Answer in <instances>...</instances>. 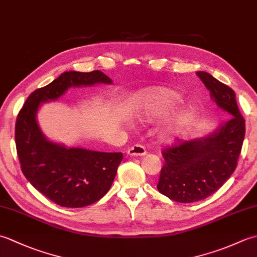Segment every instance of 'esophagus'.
Masks as SVG:
<instances>
[{
    "instance_id": "obj_1",
    "label": "esophagus",
    "mask_w": 257,
    "mask_h": 257,
    "mask_svg": "<svg viewBox=\"0 0 257 257\" xmlns=\"http://www.w3.org/2000/svg\"><path fill=\"white\" fill-rule=\"evenodd\" d=\"M128 155L129 156H136V157L145 156L146 155V148L141 145H135L133 147H130V148L128 149Z\"/></svg>"
}]
</instances>
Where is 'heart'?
Listing matches in <instances>:
<instances>
[{
  "instance_id": "b5f03b06",
  "label": "heart",
  "mask_w": 257,
  "mask_h": 257,
  "mask_svg": "<svg viewBox=\"0 0 257 257\" xmlns=\"http://www.w3.org/2000/svg\"><path fill=\"white\" fill-rule=\"evenodd\" d=\"M182 97L169 88L147 89L140 96L139 113L148 120H158L172 113L180 106ZM193 113L184 110L176 114L161 130L160 138L174 141L185 137L193 125Z\"/></svg>"
}]
</instances>
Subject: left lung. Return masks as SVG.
<instances>
[{
	"instance_id": "obj_1",
	"label": "left lung",
	"mask_w": 257,
	"mask_h": 257,
	"mask_svg": "<svg viewBox=\"0 0 257 257\" xmlns=\"http://www.w3.org/2000/svg\"><path fill=\"white\" fill-rule=\"evenodd\" d=\"M196 75L209 89L212 100L230 116L204 138L163 149L165 163L157 188L169 199L181 203L204 200L226 182L237 166L245 136V120L234 90L209 73Z\"/></svg>"
}]
</instances>
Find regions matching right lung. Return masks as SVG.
I'll list each match as a JSON object with an SVG mask.
<instances>
[{"instance_id":"obj_1","label":"right lung","mask_w":257,"mask_h":257,"mask_svg":"<svg viewBox=\"0 0 257 257\" xmlns=\"http://www.w3.org/2000/svg\"><path fill=\"white\" fill-rule=\"evenodd\" d=\"M111 83L100 70L65 72L51 84L33 91L18 114L15 144L22 172L54 203L84 207L100 200L111 187L122 154L67 148L52 143L37 123L38 108L43 102L58 99L70 87Z\"/></svg>"}]
</instances>
